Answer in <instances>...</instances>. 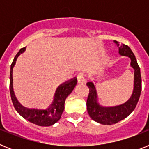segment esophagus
<instances>
[{"label":"esophagus","mask_w":149,"mask_h":149,"mask_svg":"<svg viewBox=\"0 0 149 149\" xmlns=\"http://www.w3.org/2000/svg\"><path fill=\"white\" fill-rule=\"evenodd\" d=\"M86 82V80L84 78V74L83 73H80L77 75V83L79 84H85Z\"/></svg>","instance_id":"obj_1"}]
</instances>
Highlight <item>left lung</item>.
Here are the masks:
<instances>
[{
    "mask_svg": "<svg viewBox=\"0 0 149 149\" xmlns=\"http://www.w3.org/2000/svg\"><path fill=\"white\" fill-rule=\"evenodd\" d=\"M114 43L119 47V54L121 56H127L131 59V66L134 70V89L131 97L122 104L113 107L101 106L98 102V93L95 85L92 82L86 84L89 93L86 101V108L89 116L93 120L101 125H110L125 119L134 111L139 99L142 90V79L140 68L138 65L134 53L126 45H119L117 41Z\"/></svg>",
    "mask_w": 149,
    "mask_h": 149,
    "instance_id": "8db88e82",
    "label": "left lung"
}]
</instances>
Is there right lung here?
I'll use <instances>...</instances> for the list:
<instances>
[{
    "label": "right lung",
    "instance_id": "1",
    "mask_svg": "<svg viewBox=\"0 0 149 149\" xmlns=\"http://www.w3.org/2000/svg\"><path fill=\"white\" fill-rule=\"evenodd\" d=\"M26 50V47L20 49L16 56L13 60V63L10 66V91L11 95L12 101L14 105V107L18 112L19 115L22 116L24 119L32 123L37 125L39 126L53 125L54 124L58 122L61 118L64 108H65V101L68 95H70L77 84V77H74L69 81H67L63 84H60L56 88L54 95L53 101L51 104L45 109H35L27 108L22 106L17 100L13 91V69L15 66L16 60L21 54L24 53Z\"/></svg>",
    "mask_w": 149,
    "mask_h": 149
}]
</instances>
